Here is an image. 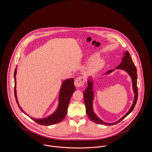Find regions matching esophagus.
I'll use <instances>...</instances> for the list:
<instances>
[{"label": "esophagus", "mask_w": 152, "mask_h": 152, "mask_svg": "<svg viewBox=\"0 0 152 152\" xmlns=\"http://www.w3.org/2000/svg\"><path fill=\"white\" fill-rule=\"evenodd\" d=\"M84 78L83 76L79 77L75 80V86L76 87H79L83 86L84 83Z\"/></svg>", "instance_id": "esophagus-1"}]
</instances>
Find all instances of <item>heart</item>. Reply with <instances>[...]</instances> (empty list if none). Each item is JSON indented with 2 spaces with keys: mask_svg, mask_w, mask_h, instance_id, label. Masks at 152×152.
<instances>
[{
  "mask_svg": "<svg viewBox=\"0 0 152 152\" xmlns=\"http://www.w3.org/2000/svg\"><path fill=\"white\" fill-rule=\"evenodd\" d=\"M99 56V53H94L89 56L88 59L92 60L88 65L87 69L90 73L97 72L105 65V61L103 58H98Z\"/></svg>",
  "mask_w": 152,
  "mask_h": 152,
  "instance_id": "1",
  "label": "heart"
}]
</instances>
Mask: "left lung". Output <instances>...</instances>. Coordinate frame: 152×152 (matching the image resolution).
<instances>
[{
	"label": "left lung",
	"mask_w": 152,
	"mask_h": 152,
	"mask_svg": "<svg viewBox=\"0 0 152 152\" xmlns=\"http://www.w3.org/2000/svg\"><path fill=\"white\" fill-rule=\"evenodd\" d=\"M118 69L125 71L131 77L132 82V87L133 91L134 94V99L133 101V104L131 106L129 110L127 112V113L122 117L120 120L117 121L116 122L113 123H108L104 122L100 119L97 115L95 113L94 110V80L92 79V76H89L88 77V86L87 88L84 91L83 94H84V103L86 108V112L87 115L89 119L96 124H99L101 125H113L117 124V123L122 121L126 116L130 113L133 109L134 108L137 102L138 98V89L137 86V69L134 64L132 58L130 57V54L128 51L124 52L123 53V57L122 58V61L120 65H118L115 69ZM115 69L109 70L107 72L105 73L104 75H107L113 71Z\"/></svg>",
	"instance_id": "8db88e82"
}]
</instances>
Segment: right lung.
Listing matches in <instances>:
<instances>
[{"mask_svg":"<svg viewBox=\"0 0 152 152\" xmlns=\"http://www.w3.org/2000/svg\"><path fill=\"white\" fill-rule=\"evenodd\" d=\"M17 66L15 69L14 72V81H15V89L14 93L15 99L16 103L19 107L20 110L25 115L29 117L32 120L35 121L36 123L45 126H48L54 125L58 123H60L63 121V120L65 118V116L67 113V109L69 105V103L71 100L73 92L75 91L76 88L74 86V79H67L64 80L61 85L60 89L58 94V107L50 115L47 116L45 117L42 118H36L29 116L28 114H27L23 109L20 107L19 103L17 97V94H16V75L17 73Z\"/></svg>","mask_w":152,"mask_h":152,"instance_id":"add662e5","label":"right lung"}]
</instances>
